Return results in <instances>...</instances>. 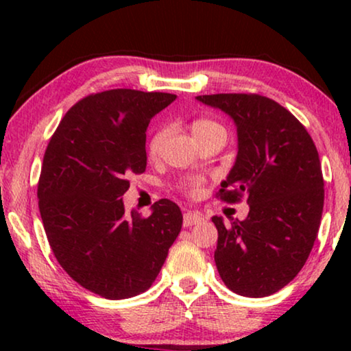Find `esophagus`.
Masks as SVG:
<instances>
[{"label": "esophagus", "mask_w": 351, "mask_h": 351, "mask_svg": "<svg viewBox=\"0 0 351 351\" xmlns=\"http://www.w3.org/2000/svg\"><path fill=\"white\" fill-rule=\"evenodd\" d=\"M201 220H203V215H199L198 213H191V210H189V213L184 214V227H191V225L199 223Z\"/></svg>", "instance_id": "34e87169"}]
</instances>
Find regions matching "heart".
Masks as SVG:
<instances>
[{
  "label": "heart",
  "mask_w": 351,
  "mask_h": 351,
  "mask_svg": "<svg viewBox=\"0 0 351 351\" xmlns=\"http://www.w3.org/2000/svg\"><path fill=\"white\" fill-rule=\"evenodd\" d=\"M191 132H193V137L196 141H203V138L209 137V136H214V134H225V129L220 126L219 123L213 121V119H196V121L191 123ZM167 134H169V129L167 128H160L156 129L155 134L150 137V141H148V155L152 158H156L160 155L161 148H162V143H165ZM189 190L191 193H196L199 189V180L198 179H193L189 182Z\"/></svg>",
  "instance_id": "1"
}]
</instances>
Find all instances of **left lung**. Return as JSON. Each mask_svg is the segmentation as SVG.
Returning a JSON list of instances; mask_svg holds the SVG:
<instances>
[{"mask_svg": "<svg viewBox=\"0 0 351 351\" xmlns=\"http://www.w3.org/2000/svg\"><path fill=\"white\" fill-rule=\"evenodd\" d=\"M234 121L237 161L217 196L249 214L219 232L214 261L230 291L244 297L275 294L305 265L324 204L321 162L310 134L291 112L258 94L198 95Z\"/></svg>", "mask_w": 351, "mask_h": 351, "instance_id": "1", "label": "left lung"}]
</instances>
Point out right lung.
<instances>
[{
  "instance_id": "add662e5",
  "label": "right lung",
  "mask_w": 351,
  "mask_h": 351,
  "mask_svg": "<svg viewBox=\"0 0 351 351\" xmlns=\"http://www.w3.org/2000/svg\"><path fill=\"white\" fill-rule=\"evenodd\" d=\"M174 94L112 89L71 107L47 143L38 206L60 267L86 289L110 300L145 292L156 280L182 228L169 199L141 217L121 196L129 174L147 167L150 119Z\"/></svg>"
}]
</instances>
